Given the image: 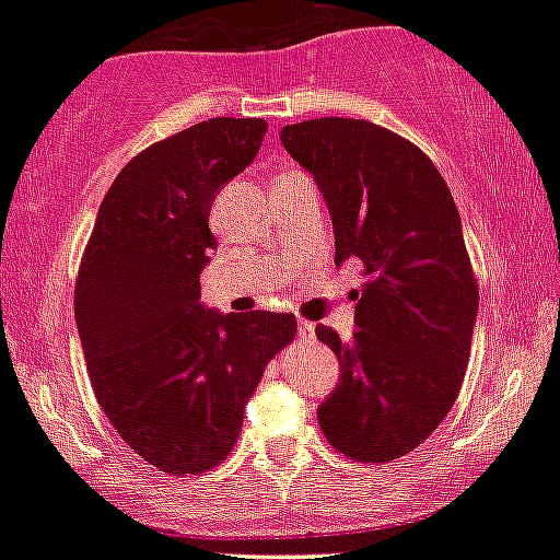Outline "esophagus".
Here are the masks:
<instances>
[{"mask_svg":"<svg viewBox=\"0 0 560 560\" xmlns=\"http://www.w3.org/2000/svg\"><path fill=\"white\" fill-rule=\"evenodd\" d=\"M296 335H299V340L310 342V340H313V337H315V324H310V320L299 318V320H296Z\"/></svg>","mask_w":560,"mask_h":560,"instance_id":"34e87169","label":"esophagus"}]
</instances>
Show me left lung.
Here are the masks:
<instances>
[{"mask_svg":"<svg viewBox=\"0 0 560 560\" xmlns=\"http://www.w3.org/2000/svg\"><path fill=\"white\" fill-rule=\"evenodd\" d=\"M280 141L324 196L337 267H364L351 340L315 326L340 362L318 424L351 460H397L444 422L466 375L479 288L460 212L433 160L373 121L307 119Z\"/></svg>","mask_w":560,"mask_h":560,"instance_id":"1","label":"left lung"}]
</instances>
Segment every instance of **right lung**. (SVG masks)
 <instances>
[{"label": "right lung", "mask_w": 560, "mask_h": 560, "mask_svg": "<svg viewBox=\"0 0 560 560\" xmlns=\"http://www.w3.org/2000/svg\"><path fill=\"white\" fill-rule=\"evenodd\" d=\"M264 136V119L220 116L143 149L105 192L81 261L75 324L94 397L121 441L165 474L229 457L264 368L296 331L291 313L201 302L218 247L209 212Z\"/></svg>", "instance_id": "1"}]
</instances>
